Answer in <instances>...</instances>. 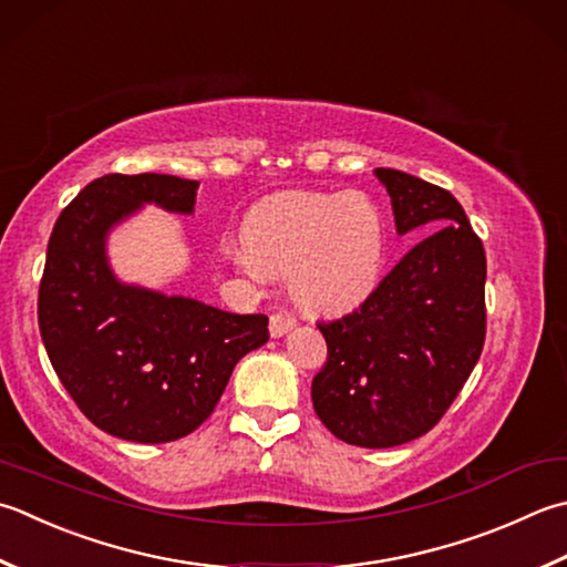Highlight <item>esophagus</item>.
Wrapping results in <instances>:
<instances>
[{"mask_svg":"<svg viewBox=\"0 0 567 567\" xmlns=\"http://www.w3.org/2000/svg\"><path fill=\"white\" fill-rule=\"evenodd\" d=\"M292 327H295V317L290 312H275L270 317V334L272 337H285Z\"/></svg>","mask_w":567,"mask_h":567,"instance_id":"esophagus-1","label":"esophagus"}]
</instances>
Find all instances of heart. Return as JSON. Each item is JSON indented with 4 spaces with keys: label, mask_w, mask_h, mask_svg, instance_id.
Masks as SVG:
<instances>
[{
    "label": "heart",
    "mask_w": 567,
    "mask_h": 567,
    "mask_svg": "<svg viewBox=\"0 0 567 567\" xmlns=\"http://www.w3.org/2000/svg\"><path fill=\"white\" fill-rule=\"evenodd\" d=\"M243 268L285 272L312 312H339L369 295L383 272L388 230L381 208L359 192L290 194L255 208L246 220Z\"/></svg>",
    "instance_id": "1"
}]
</instances>
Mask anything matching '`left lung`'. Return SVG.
Segmentation results:
<instances>
[{"instance_id":"obj_1","label":"left lung","mask_w":567,"mask_h":567,"mask_svg":"<svg viewBox=\"0 0 567 567\" xmlns=\"http://www.w3.org/2000/svg\"><path fill=\"white\" fill-rule=\"evenodd\" d=\"M395 228L431 230L353 309L317 321L327 361L312 381L321 423L357 447L423 437L447 413L482 357L486 255L447 188L398 169H375Z\"/></svg>"}]
</instances>
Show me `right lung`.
I'll return each mask as SVG.
<instances>
[{"label": "right lung", "mask_w": 567, "mask_h": 567, "mask_svg": "<svg viewBox=\"0 0 567 567\" xmlns=\"http://www.w3.org/2000/svg\"><path fill=\"white\" fill-rule=\"evenodd\" d=\"M198 182L105 174L61 210L39 285V329L81 413L120 440H179L214 413L236 363L270 339L265 315L122 285L105 236L142 204L192 214Z\"/></svg>", "instance_id": "obj_1"}]
</instances>
